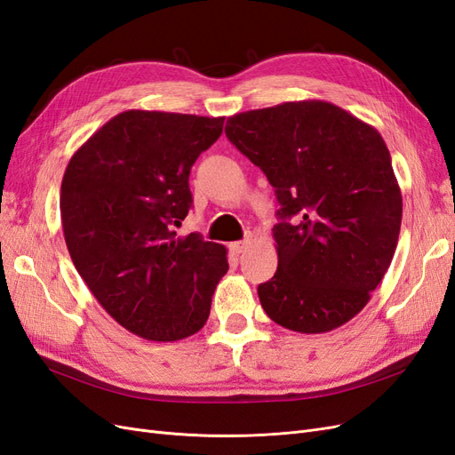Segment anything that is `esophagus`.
<instances>
[{"mask_svg":"<svg viewBox=\"0 0 455 455\" xmlns=\"http://www.w3.org/2000/svg\"><path fill=\"white\" fill-rule=\"evenodd\" d=\"M249 244H251V239H246V241H237V243H231L229 244V251L233 252V254H243L246 249H249Z\"/></svg>","mask_w":455,"mask_h":455,"instance_id":"esophagus-1","label":"esophagus"}]
</instances>
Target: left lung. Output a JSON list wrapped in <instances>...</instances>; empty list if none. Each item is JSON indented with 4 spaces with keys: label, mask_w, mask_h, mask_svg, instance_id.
<instances>
[{
    "label": "left lung",
    "mask_w": 455,
    "mask_h": 455,
    "mask_svg": "<svg viewBox=\"0 0 455 455\" xmlns=\"http://www.w3.org/2000/svg\"><path fill=\"white\" fill-rule=\"evenodd\" d=\"M226 134L281 204L279 266L258 286L261 307L301 334L349 323L389 269L401 233L403 196L381 134L324 100L235 114Z\"/></svg>",
    "instance_id": "obj_1"
}]
</instances>
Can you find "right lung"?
I'll list each match as a JSON object with an SVG mask.
<instances>
[{
  "instance_id": "obj_1",
  "label": "right lung",
  "mask_w": 455,
  "mask_h": 455,
  "mask_svg": "<svg viewBox=\"0 0 455 455\" xmlns=\"http://www.w3.org/2000/svg\"><path fill=\"white\" fill-rule=\"evenodd\" d=\"M224 117L127 109L68 163L60 216L68 252L99 304L149 341L199 332L228 273L224 244L176 235L191 206L189 171Z\"/></svg>"
}]
</instances>
